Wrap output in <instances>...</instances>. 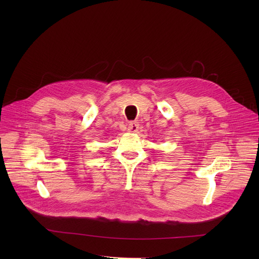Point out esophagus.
<instances>
[{"label":"esophagus","mask_w":259,"mask_h":259,"mask_svg":"<svg viewBox=\"0 0 259 259\" xmlns=\"http://www.w3.org/2000/svg\"><path fill=\"white\" fill-rule=\"evenodd\" d=\"M139 128H140V124L138 121H130L129 122V125H128V131L129 132H132V133L138 132Z\"/></svg>","instance_id":"obj_1"}]
</instances>
